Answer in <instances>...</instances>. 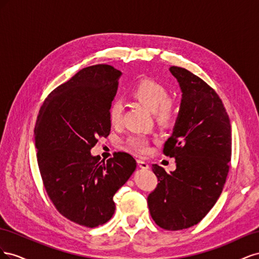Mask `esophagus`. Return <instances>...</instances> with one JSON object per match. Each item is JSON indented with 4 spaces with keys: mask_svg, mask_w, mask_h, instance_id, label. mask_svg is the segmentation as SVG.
Here are the masks:
<instances>
[{
    "mask_svg": "<svg viewBox=\"0 0 259 259\" xmlns=\"http://www.w3.org/2000/svg\"><path fill=\"white\" fill-rule=\"evenodd\" d=\"M137 164H138V166L140 168H143V169H148L149 168V164L147 162L143 161V160H137Z\"/></svg>",
    "mask_w": 259,
    "mask_h": 259,
    "instance_id": "1",
    "label": "esophagus"
}]
</instances>
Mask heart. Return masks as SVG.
Masks as SVG:
<instances>
[{
	"label": "heart",
	"mask_w": 259,
	"mask_h": 259,
	"mask_svg": "<svg viewBox=\"0 0 259 259\" xmlns=\"http://www.w3.org/2000/svg\"><path fill=\"white\" fill-rule=\"evenodd\" d=\"M132 97L154 112L160 122H167L176 114L177 104L168 97V91L162 83L152 79L139 80L131 91ZM123 104L113 99L108 107V117L112 125H119L123 116ZM126 145L137 153H147L150 148V140L145 135L134 134L127 137Z\"/></svg>",
	"instance_id": "1"
}]
</instances>
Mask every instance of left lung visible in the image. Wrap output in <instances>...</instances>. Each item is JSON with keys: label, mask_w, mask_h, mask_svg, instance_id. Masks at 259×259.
<instances>
[{"label": "left lung", "mask_w": 259, "mask_h": 259, "mask_svg": "<svg viewBox=\"0 0 259 259\" xmlns=\"http://www.w3.org/2000/svg\"><path fill=\"white\" fill-rule=\"evenodd\" d=\"M183 92L173 134L163 153L175 158L170 174L153 164L159 184L148 195L155 224L182 230L199 224L221 195L231 160V125L222 99L210 86L185 68L170 67Z\"/></svg>", "instance_id": "obj_1"}]
</instances>
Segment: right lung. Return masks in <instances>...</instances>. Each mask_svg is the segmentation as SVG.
Masks as SVG:
<instances>
[{"mask_svg": "<svg viewBox=\"0 0 259 259\" xmlns=\"http://www.w3.org/2000/svg\"><path fill=\"white\" fill-rule=\"evenodd\" d=\"M120 75L109 65L80 70L45 98L34 127L46 193L62 216L89 228L112 217L113 195L136 168L126 152H114L107 161L91 154L98 138L110 134L108 107Z\"/></svg>", "mask_w": 259, "mask_h": 259, "instance_id": "1", "label": "right lung"}]
</instances>
